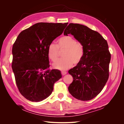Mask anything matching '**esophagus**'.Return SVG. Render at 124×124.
I'll return each instance as SVG.
<instances>
[{"instance_id": "34e87169", "label": "esophagus", "mask_w": 124, "mask_h": 124, "mask_svg": "<svg viewBox=\"0 0 124 124\" xmlns=\"http://www.w3.org/2000/svg\"><path fill=\"white\" fill-rule=\"evenodd\" d=\"M62 76H64V75L67 74V72H66V71H62Z\"/></svg>"}]
</instances>
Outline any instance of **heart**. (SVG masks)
<instances>
[{"mask_svg": "<svg viewBox=\"0 0 124 124\" xmlns=\"http://www.w3.org/2000/svg\"><path fill=\"white\" fill-rule=\"evenodd\" d=\"M58 48L65 49L63 56L53 65L54 68L65 70L72 67L73 63L77 64L82 59L84 54V48L82 45L77 42L76 39L70 36L61 37L57 41V44L51 43L48 47L47 55L52 62L58 59Z\"/></svg>", "mask_w": 124, "mask_h": 124, "instance_id": "1", "label": "heart"}]
</instances>
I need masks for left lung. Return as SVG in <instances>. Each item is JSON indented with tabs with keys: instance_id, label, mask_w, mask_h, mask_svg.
I'll list each match as a JSON object with an SVG mask.
<instances>
[{
	"instance_id": "8db88e82",
	"label": "left lung",
	"mask_w": 124,
	"mask_h": 124,
	"mask_svg": "<svg viewBox=\"0 0 124 124\" xmlns=\"http://www.w3.org/2000/svg\"><path fill=\"white\" fill-rule=\"evenodd\" d=\"M68 34L84 48L81 61L68 71L73 77L68 91L78 100H91L101 92L108 80L111 54L108 43L99 33L79 24H69L63 32L65 36Z\"/></svg>"
}]
</instances>
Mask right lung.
Returning <instances> with one entry per match:
<instances>
[{"label":"right lung","instance_id":"add662e5","mask_svg":"<svg viewBox=\"0 0 124 124\" xmlns=\"http://www.w3.org/2000/svg\"><path fill=\"white\" fill-rule=\"evenodd\" d=\"M68 24L37 23L22 31L15 41L12 68L18 89L27 100L39 102L46 99L62 78L61 71L48 69L47 49Z\"/></svg>","mask_w":124,"mask_h":124}]
</instances>
